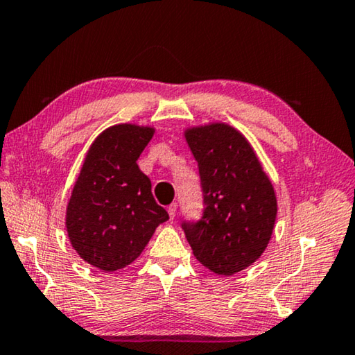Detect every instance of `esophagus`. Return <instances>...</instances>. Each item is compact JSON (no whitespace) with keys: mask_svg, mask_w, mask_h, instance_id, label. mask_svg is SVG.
I'll return each mask as SVG.
<instances>
[{"mask_svg":"<svg viewBox=\"0 0 355 355\" xmlns=\"http://www.w3.org/2000/svg\"><path fill=\"white\" fill-rule=\"evenodd\" d=\"M176 212H178V204L176 202H173L171 206H168V215H170V220H174Z\"/></svg>","mask_w":355,"mask_h":355,"instance_id":"esophagus-1","label":"esophagus"}]
</instances>
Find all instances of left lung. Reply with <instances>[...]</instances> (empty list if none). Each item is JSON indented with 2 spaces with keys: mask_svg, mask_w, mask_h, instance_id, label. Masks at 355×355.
<instances>
[{
  "mask_svg": "<svg viewBox=\"0 0 355 355\" xmlns=\"http://www.w3.org/2000/svg\"><path fill=\"white\" fill-rule=\"evenodd\" d=\"M185 140L198 162L202 218L182 223L193 256L215 275L246 270L268 246L277 198L256 151L239 129L215 121L190 126Z\"/></svg>",
  "mask_w": 355,
  "mask_h": 355,
  "instance_id": "8db88e82",
  "label": "left lung"
}]
</instances>
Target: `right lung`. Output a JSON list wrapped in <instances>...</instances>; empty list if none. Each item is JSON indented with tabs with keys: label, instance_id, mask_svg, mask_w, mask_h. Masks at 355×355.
<instances>
[{
	"label": "right lung",
	"instance_id": "add662e5",
	"mask_svg": "<svg viewBox=\"0 0 355 355\" xmlns=\"http://www.w3.org/2000/svg\"><path fill=\"white\" fill-rule=\"evenodd\" d=\"M153 126L120 123L104 129L89 148L67 204L65 227L84 262L104 272L140 256L168 214L154 201L151 181L137 159Z\"/></svg>",
	"mask_w": 355,
	"mask_h": 355
}]
</instances>
